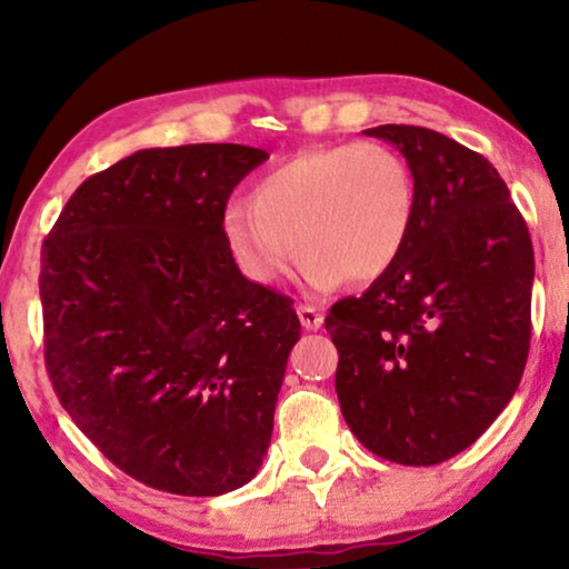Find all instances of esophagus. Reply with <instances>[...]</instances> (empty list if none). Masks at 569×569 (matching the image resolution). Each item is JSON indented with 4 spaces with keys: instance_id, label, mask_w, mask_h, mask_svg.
Instances as JSON below:
<instances>
[{
    "instance_id": "obj_1",
    "label": "esophagus",
    "mask_w": 569,
    "mask_h": 569,
    "mask_svg": "<svg viewBox=\"0 0 569 569\" xmlns=\"http://www.w3.org/2000/svg\"><path fill=\"white\" fill-rule=\"evenodd\" d=\"M298 318H300L302 329H308V331H318L323 326V313L313 306H300Z\"/></svg>"
}]
</instances>
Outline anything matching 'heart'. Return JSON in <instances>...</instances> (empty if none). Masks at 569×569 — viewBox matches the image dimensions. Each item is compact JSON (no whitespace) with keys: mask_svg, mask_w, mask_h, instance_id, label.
Here are the masks:
<instances>
[{"mask_svg":"<svg viewBox=\"0 0 569 569\" xmlns=\"http://www.w3.org/2000/svg\"><path fill=\"white\" fill-rule=\"evenodd\" d=\"M419 193L409 162L376 142L302 150L277 162L232 201L222 232L238 269L271 287L295 256L310 290L386 277L407 251L417 224Z\"/></svg>","mask_w":569,"mask_h":569,"instance_id":"1","label":"heart"}]
</instances>
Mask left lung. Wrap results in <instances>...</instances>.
I'll use <instances>...</instances> for the list:
<instances>
[{
  "mask_svg": "<svg viewBox=\"0 0 569 569\" xmlns=\"http://www.w3.org/2000/svg\"><path fill=\"white\" fill-rule=\"evenodd\" d=\"M391 142L417 181L401 261L326 316L339 349L337 396L372 453L435 466L500 417L531 347L533 246L492 162L425 127L365 129Z\"/></svg>",
  "mask_w": 569,
  "mask_h": 569,
  "instance_id": "left-lung-1",
  "label": "left lung"
}]
</instances>
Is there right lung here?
<instances>
[{"label": "right lung", "mask_w": 569, "mask_h": 569, "mask_svg": "<svg viewBox=\"0 0 569 569\" xmlns=\"http://www.w3.org/2000/svg\"><path fill=\"white\" fill-rule=\"evenodd\" d=\"M269 152L152 147L90 176L41 251L46 368L61 407L123 473L217 497L267 456L292 300L240 274L222 232Z\"/></svg>", "instance_id": "obj_1"}]
</instances>
